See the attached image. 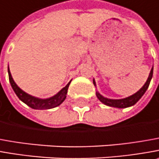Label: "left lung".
Instances as JSON below:
<instances>
[{
  "instance_id": "obj_1",
  "label": "left lung",
  "mask_w": 159,
  "mask_h": 159,
  "mask_svg": "<svg viewBox=\"0 0 159 159\" xmlns=\"http://www.w3.org/2000/svg\"><path fill=\"white\" fill-rule=\"evenodd\" d=\"M152 75H153V67H152V69H151V72H150V75H149V77H148V79L146 81V83L144 84V85H143L137 92H135L134 94L128 97V98H121V99H111V98H105L104 96H102L98 91H97L96 92L97 98H98L99 99V101L102 102L104 105L108 106V107H116V108H127V107H132V106H134V104H136L140 98L143 96L145 91L147 90L149 85H150L151 80V78H152ZM93 84L96 86V82H95V80H93Z\"/></svg>"
}]
</instances>
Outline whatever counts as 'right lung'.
<instances>
[{"label":"right lung","instance_id":"obj_1","mask_svg":"<svg viewBox=\"0 0 159 159\" xmlns=\"http://www.w3.org/2000/svg\"><path fill=\"white\" fill-rule=\"evenodd\" d=\"M8 78H9V83L11 84L12 89L15 91V93L16 94V96L18 97L21 101H23L25 104H26L28 107H30L32 109H38V110H45V109H51V108H54V107L60 106L66 97H67V93H68V89L70 84L69 82L68 84L66 85L64 88L58 92L57 94H55L54 96L48 98H36L26 93L25 91L20 89L17 86V84L15 83V81L12 78L11 73L9 71V68H8Z\"/></svg>","mask_w":159,"mask_h":159}]
</instances>
